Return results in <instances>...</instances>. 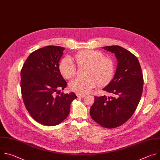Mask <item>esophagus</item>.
<instances>
[{"label": "esophagus", "mask_w": 160, "mask_h": 160, "mask_svg": "<svg viewBox=\"0 0 160 160\" xmlns=\"http://www.w3.org/2000/svg\"><path fill=\"white\" fill-rule=\"evenodd\" d=\"M77 96L78 97H80V98H84V97H85V95H84V94H77Z\"/></svg>", "instance_id": "esophagus-1"}]
</instances>
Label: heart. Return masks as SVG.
Here are the masks:
<instances>
[{
    "label": "heart",
    "instance_id": "1",
    "mask_svg": "<svg viewBox=\"0 0 160 160\" xmlns=\"http://www.w3.org/2000/svg\"><path fill=\"white\" fill-rule=\"evenodd\" d=\"M79 66H87L85 75L83 78L73 79L69 84L70 88L80 94H86L96 87L107 84L112 78L114 72V64L111 59L104 57L103 54L97 51L82 50L75 56ZM59 69L62 77L66 79L73 77L75 73V66L73 60L66 57L61 60Z\"/></svg>",
    "mask_w": 160,
    "mask_h": 160
}]
</instances>
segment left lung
<instances>
[{"instance_id":"obj_1","label":"left lung","mask_w":160,"mask_h":160,"mask_svg":"<svg viewBox=\"0 0 160 160\" xmlns=\"http://www.w3.org/2000/svg\"><path fill=\"white\" fill-rule=\"evenodd\" d=\"M114 53L118 64L113 79L103 88L115 97L95 96L90 117L101 126L112 128L125 123L133 114L142 94L143 75L138 59L119 45L102 48Z\"/></svg>"}]
</instances>
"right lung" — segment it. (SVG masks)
Here are the masks:
<instances>
[{
    "label": "right lung",
    "mask_w": 160,
    "mask_h": 160,
    "mask_svg": "<svg viewBox=\"0 0 160 160\" xmlns=\"http://www.w3.org/2000/svg\"><path fill=\"white\" fill-rule=\"evenodd\" d=\"M64 50L62 47L54 45L36 50L28 57L21 71L25 106L30 116L44 125L61 123L69 115L72 102L77 98L73 92L55 94L67 85L59 69Z\"/></svg>",
    "instance_id": "add662e5"
}]
</instances>
